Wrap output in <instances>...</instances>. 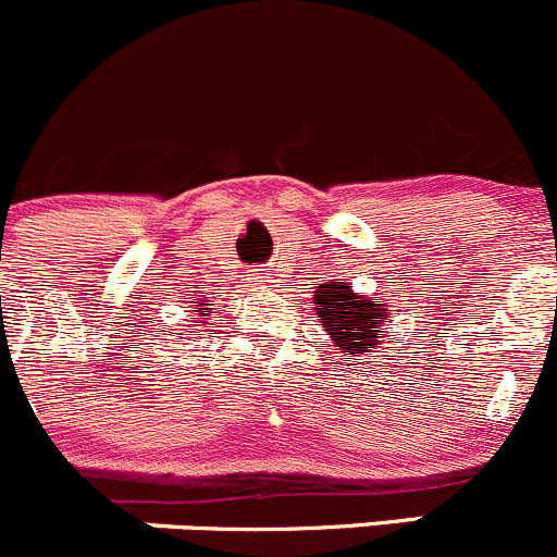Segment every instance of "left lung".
Segmentation results:
<instances>
[{
  "label": "left lung",
  "mask_w": 557,
  "mask_h": 557,
  "mask_svg": "<svg viewBox=\"0 0 557 557\" xmlns=\"http://www.w3.org/2000/svg\"><path fill=\"white\" fill-rule=\"evenodd\" d=\"M313 302H317V313L322 317L330 338L341 349L349 351L351 357L373 349L376 341L384 335V319H387L384 302L366 300L351 286H346L344 281L335 278L330 284L319 286Z\"/></svg>",
  "instance_id": "1"
}]
</instances>
